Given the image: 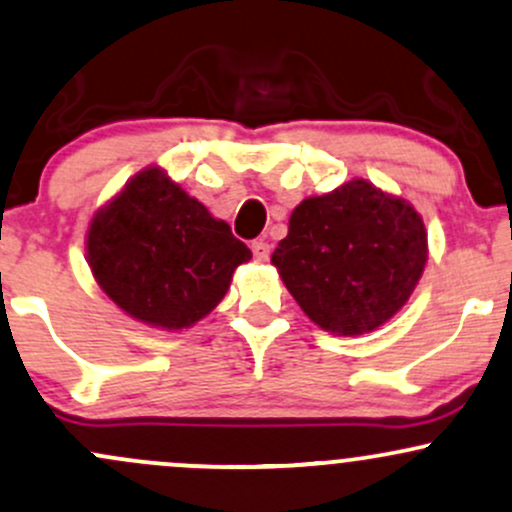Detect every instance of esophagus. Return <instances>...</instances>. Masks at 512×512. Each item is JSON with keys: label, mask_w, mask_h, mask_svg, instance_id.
<instances>
[{"label": "esophagus", "mask_w": 512, "mask_h": 512, "mask_svg": "<svg viewBox=\"0 0 512 512\" xmlns=\"http://www.w3.org/2000/svg\"><path fill=\"white\" fill-rule=\"evenodd\" d=\"M252 255H255L257 262H267L269 260V243H265V240H255V243H252Z\"/></svg>", "instance_id": "esophagus-1"}]
</instances>
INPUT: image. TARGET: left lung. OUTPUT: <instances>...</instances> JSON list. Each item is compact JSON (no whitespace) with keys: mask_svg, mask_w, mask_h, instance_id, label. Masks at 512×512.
<instances>
[{"mask_svg":"<svg viewBox=\"0 0 512 512\" xmlns=\"http://www.w3.org/2000/svg\"><path fill=\"white\" fill-rule=\"evenodd\" d=\"M428 252V230L411 201L355 177L291 211L272 265L320 330L357 338L406 306Z\"/></svg>","mask_w":512,"mask_h":512,"instance_id":"8db88e82","label":"left lung"}]
</instances>
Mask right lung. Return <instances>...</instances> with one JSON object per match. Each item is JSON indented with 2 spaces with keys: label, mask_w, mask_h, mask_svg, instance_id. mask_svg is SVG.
I'll return each instance as SVG.
<instances>
[{
  "label": "right lung",
  "mask_w": 512,
  "mask_h": 512,
  "mask_svg": "<svg viewBox=\"0 0 512 512\" xmlns=\"http://www.w3.org/2000/svg\"><path fill=\"white\" fill-rule=\"evenodd\" d=\"M94 282L126 316L179 333L228 294L233 272L252 260L230 226L148 165L94 211L84 235Z\"/></svg>",
  "instance_id": "obj_1"
}]
</instances>
